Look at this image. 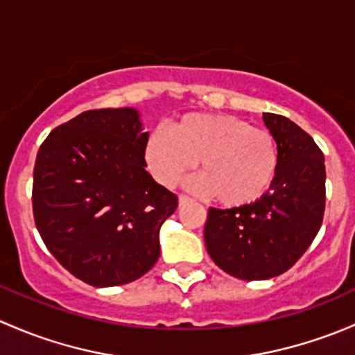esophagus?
<instances>
[{
    "label": "esophagus",
    "instance_id": "obj_1",
    "mask_svg": "<svg viewBox=\"0 0 355 355\" xmlns=\"http://www.w3.org/2000/svg\"><path fill=\"white\" fill-rule=\"evenodd\" d=\"M191 202V198L186 195H179V205H184V203H189Z\"/></svg>",
    "mask_w": 355,
    "mask_h": 355
}]
</instances>
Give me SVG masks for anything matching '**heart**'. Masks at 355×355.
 <instances>
[{
    "label": "heart",
    "mask_w": 355,
    "mask_h": 355,
    "mask_svg": "<svg viewBox=\"0 0 355 355\" xmlns=\"http://www.w3.org/2000/svg\"><path fill=\"white\" fill-rule=\"evenodd\" d=\"M145 162L160 184L176 186L202 162L203 174L188 182L203 195H217L225 207H243L261 198L279 171V147L268 130L227 114L182 116L171 133L152 131Z\"/></svg>",
    "instance_id": "heart-1"
}]
</instances>
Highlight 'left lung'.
<instances>
[{"mask_svg":"<svg viewBox=\"0 0 355 355\" xmlns=\"http://www.w3.org/2000/svg\"><path fill=\"white\" fill-rule=\"evenodd\" d=\"M279 147V171L254 203L210 208L205 246L218 268L241 280H268L287 272L316 237L324 211V157L304 130L263 112Z\"/></svg>","mask_w":355,"mask_h":355,"instance_id":"1","label":"left lung"}]
</instances>
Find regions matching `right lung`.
Masks as SVG:
<instances>
[{"label": "right lung", "instance_id": "1", "mask_svg": "<svg viewBox=\"0 0 355 355\" xmlns=\"http://www.w3.org/2000/svg\"><path fill=\"white\" fill-rule=\"evenodd\" d=\"M148 131L135 107L85 111L44 140L32 207L54 258L94 287L130 284L160 257L178 196L147 173Z\"/></svg>", "mask_w": 355, "mask_h": 355}]
</instances>
